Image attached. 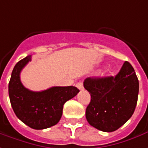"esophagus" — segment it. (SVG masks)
<instances>
[{
    "label": "esophagus",
    "instance_id": "34e87169",
    "mask_svg": "<svg viewBox=\"0 0 148 148\" xmlns=\"http://www.w3.org/2000/svg\"><path fill=\"white\" fill-rule=\"evenodd\" d=\"M76 87H78L79 90H83V85L82 82H78L76 83Z\"/></svg>",
    "mask_w": 148,
    "mask_h": 148
}]
</instances>
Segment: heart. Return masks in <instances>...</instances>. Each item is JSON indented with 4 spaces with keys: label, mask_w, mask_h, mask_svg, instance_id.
<instances>
[{
    "label": "heart",
    "mask_w": 148,
    "mask_h": 148,
    "mask_svg": "<svg viewBox=\"0 0 148 148\" xmlns=\"http://www.w3.org/2000/svg\"><path fill=\"white\" fill-rule=\"evenodd\" d=\"M107 73H108V74H112V70H111V69H109V70H107Z\"/></svg>",
    "instance_id": "heart-1"
}]
</instances>
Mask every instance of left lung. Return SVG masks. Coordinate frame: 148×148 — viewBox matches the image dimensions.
Returning a JSON list of instances; mask_svg holds the SVG:
<instances>
[{
	"label": "left lung",
	"mask_w": 148,
	"mask_h": 148,
	"mask_svg": "<svg viewBox=\"0 0 148 148\" xmlns=\"http://www.w3.org/2000/svg\"><path fill=\"white\" fill-rule=\"evenodd\" d=\"M83 86L91 94L86 118L93 127L103 132H112L133 115L139 83L135 71L128 61H125L115 77L87 78Z\"/></svg>",
	"instance_id": "8db88e82"
}]
</instances>
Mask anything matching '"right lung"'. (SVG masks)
Returning a JSON list of instances; mask_svg holds the SVG:
<instances>
[{
  "instance_id": "1",
  "label": "right lung",
  "mask_w": 148,
  "mask_h": 148,
  "mask_svg": "<svg viewBox=\"0 0 148 148\" xmlns=\"http://www.w3.org/2000/svg\"><path fill=\"white\" fill-rule=\"evenodd\" d=\"M32 60L27 56L15 65L9 82L11 106L18 118L35 130L49 128L58 123L63 105L79 92L77 87H53L42 91H32L24 87L20 73Z\"/></svg>"
}]
</instances>
